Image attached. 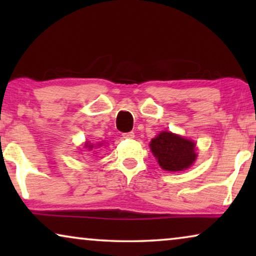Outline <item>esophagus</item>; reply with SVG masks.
Masks as SVG:
<instances>
[{"mask_svg":"<svg viewBox=\"0 0 256 256\" xmlns=\"http://www.w3.org/2000/svg\"><path fill=\"white\" fill-rule=\"evenodd\" d=\"M122 136H124V138H128V140H132L135 138V132H124L122 134Z\"/></svg>","mask_w":256,"mask_h":256,"instance_id":"34e87169","label":"esophagus"}]
</instances>
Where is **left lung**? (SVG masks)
<instances>
[{
	"label": "left lung",
	"instance_id": "1",
	"mask_svg": "<svg viewBox=\"0 0 256 256\" xmlns=\"http://www.w3.org/2000/svg\"><path fill=\"white\" fill-rule=\"evenodd\" d=\"M149 146L160 166L166 171H183L197 158L196 143L170 132H160Z\"/></svg>",
	"mask_w": 256,
	"mask_h": 256
}]
</instances>
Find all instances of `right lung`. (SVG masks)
<instances>
[{
  "instance_id": "1",
  "label": "right lung",
  "mask_w": 256,
  "mask_h": 256,
  "mask_svg": "<svg viewBox=\"0 0 256 256\" xmlns=\"http://www.w3.org/2000/svg\"><path fill=\"white\" fill-rule=\"evenodd\" d=\"M85 146H86V148H88V150H90V149H92V148H93V146H92V144H88V143H86V144H85Z\"/></svg>"
}]
</instances>
